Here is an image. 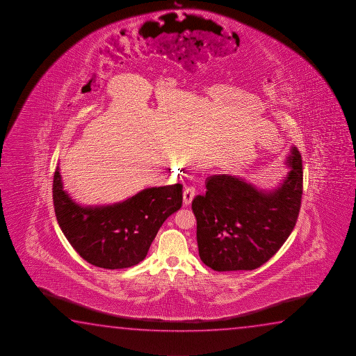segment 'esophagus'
I'll return each instance as SVG.
<instances>
[{
	"instance_id": "1",
	"label": "esophagus",
	"mask_w": 356,
	"mask_h": 356,
	"mask_svg": "<svg viewBox=\"0 0 356 356\" xmlns=\"http://www.w3.org/2000/svg\"><path fill=\"white\" fill-rule=\"evenodd\" d=\"M195 193H196V191H195L193 187H186V190L184 191V206H190L191 204Z\"/></svg>"
}]
</instances>
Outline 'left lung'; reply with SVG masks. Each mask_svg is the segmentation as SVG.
Listing matches in <instances>:
<instances>
[{
    "mask_svg": "<svg viewBox=\"0 0 356 356\" xmlns=\"http://www.w3.org/2000/svg\"><path fill=\"white\" fill-rule=\"evenodd\" d=\"M291 170L272 191L238 176H211L192 201L202 262L218 272L252 270L273 257L293 232L302 196V160L291 147Z\"/></svg>",
    "mask_w": 356,
    "mask_h": 356,
    "instance_id": "left-lung-1",
    "label": "left lung"
}]
</instances>
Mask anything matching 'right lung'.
<instances>
[{"label":"right lung","instance_id":"1","mask_svg":"<svg viewBox=\"0 0 356 356\" xmlns=\"http://www.w3.org/2000/svg\"><path fill=\"white\" fill-rule=\"evenodd\" d=\"M52 198L57 222L78 254L99 268L122 269L145 259L163 222L182 206V185L145 188L110 206L83 207L63 190L57 166Z\"/></svg>","mask_w":356,"mask_h":356}]
</instances>
